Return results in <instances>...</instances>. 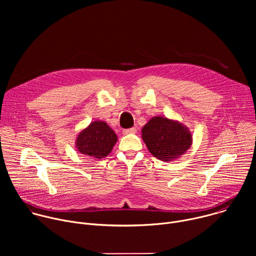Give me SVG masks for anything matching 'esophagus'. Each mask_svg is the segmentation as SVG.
I'll return each instance as SVG.
<instances>
[{
  "label": "esophagus",
  "mask_w": 256,
  "mask_h": 256,
  "mask_svg": "<svg viewBox=\"0 0 256 256\" xmlns=\"http://www.w3.org/2000/svg\"><path fill=\"white\" fill-rule=\"evenodd\" d=\"M136 132V128H126L122 130L124 134H134Z\"/></svg>",
  "instance_id": "obj_1"
}]
</instances>
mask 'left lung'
<instances>
[{"label":"left lung","instance_id":"1","mask_svg":"<svg viewBox=\"0 0 256 256\" xmlns=\"http://www.w3.org/2000/svg\"><path fill=\"white\" fill-rule=\"evenodd\" d=\"M142 138L150 153L164 162L178 159L192 144V134L188 126L164 116H154L146 124Z\"/></svg>","mask_w":256,"mask_h":256}]
</instances>
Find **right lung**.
I'll return each mask as SVG.
<instances>
[{
  "instance_id": "add662e5",
  "label": "right lung",
  "mask_w": 256,
  "mask_h": 256,
  "mask_svg": "<svg viewBox=\"0 0 256 256\" xmlns=\"http://www.w3.org/2000/svg\"><path fill=\"white\" fill-rule=\"evenodd\" d=\"M118 142L114 130L102 120H94L77 136L75 146L79 153L94 159H102L110 154Z\"/></svg>"
}]
</instances>
